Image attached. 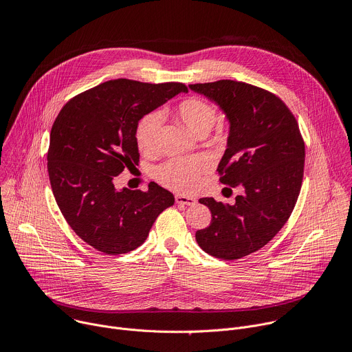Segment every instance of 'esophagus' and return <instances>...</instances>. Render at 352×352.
I'll return each instance as SVG.
<instances>
[{
	"instance_id": "esophagus-1",
	"label": "esophagus",
	"mask_w": 352,
	"mask_h": 352,
	"mask_svg": "<svg viewBox=\"0 0 352 352\" xmlns=\"http://www.w3.org/2000/svg\"><path fill=\"white\" fill-rule=\"evenodd\" d=\"M175 202L179 205H186V206H193L196 204V199L192 196H185V195H175Z\"/></svg>"
}]
</instances>
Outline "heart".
Wrapping results in <instances>:
<instances>
[{
    "instance_id": "b5f03b06",
    "label": "heart",
    "mask_w": 352,
    "mask_h": 352,
    "mask_svg": "<svg viewBox=\"0 0 352 352\" xmlns=\"http://www.w3.org/2000/svg\"><path fill=\"white\" fill-rule=\"evenodd\" d=\"M177 113L185 126L199 136H205L217 121L216 109L197 97L184 100L178 106ZM162 125L163 117L159 111H150L140 118L135 131V140L142 152H155L159 144ZM208 167L209 162L200 156L171 159L159 166L155 175L160 182L173 189L189 190L196 184L197 177L205 173Z\"/></svg>"
}]
</instances>
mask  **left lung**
Here are the masks:
<instances>
[{
    "instance_id": "left-lung-1",
    "label": "left lung",
    "mask_w": 352,
    "mask_h": 352,
    "mask_svg": "<svg viewBox=\"0 0 352 352\" xmlns=\"http://www.w3.org/2000/svg\"><path fill=\"white\" fill-rule=\"evenodd\" d=\"M214 103L228 121L220 181L242 186L235 204L199 199L212 212L208 228L196 231L206 254L235 261L263 248L287 223L302 185L305 144L296 120L267 90L223 79L189 85Z\"/></svg>"
}]
</instances>
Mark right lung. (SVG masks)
Listing matches in <instances>:
<instances>
[{"mask_svg": "<svg viewBox=\"0 0 352 352\" xmlns=\"http://www.w3.org/2000/svg\"><path fill=\"white\" fill-rule=\"evenodd\" d=\"M182 83L116 79L86 90L63 107L50 132L47 168L69 227L107 255L140 246L174 195L150 182L147 192L116 189L114 178L139 163L138 122L178 93Z\"/></svg>", "mask_w": 352, "mask_h": 352, "instance_id": "1", "label": "right lung"}]
</instances>
